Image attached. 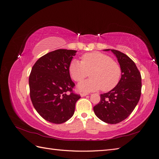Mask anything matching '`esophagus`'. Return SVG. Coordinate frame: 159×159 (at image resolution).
<instances>
[{
  "label": "esophagus",
  "instance_id": "34e87169",
  "mask_svg": "<svg viewBox=\"0 0 159 159\" xmlns=\"http://www.w3.org/2000/svg\"><path fill=\"white\" fill-rule=\"evenodd\" d=\"M88 95V93H86V92H82L80 93V95L81 96V97H84V96Z\"/></svg>",
  "mask_w": 159,
  "mask_h": 159
}]
</instances>
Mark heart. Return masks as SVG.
<instances>
[{
	"label": "heart",
	"mask_w": 159,
	"mask_h": 159,
	"mask_svg": "<svg viewBox=\"0 0 159 159\" xmlns=\"http://www.w3.org/2000/svg\"><path fill=\"white\" fill-rule=\"evenodd\" d=\"M90 71L91 78L80 83L79 90L93 91L102 89L109 91L118 85L122 73L117 62L99 52L86 53L81 56V61L72 60L69 66L71 78L77 82L84 80Z\"/></svg>",
	"instance_id": "b5f03b06"
}]
</instances>
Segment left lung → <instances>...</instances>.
<instances>
[{
  "label": "left lung",
  "instance_id": "obj_1",
  "mask_svg": "<svg viewBox=\"0 0 159 159\" xmlns=\"http://www.w3.org/2000/svg\"><path fill=\"white\" fill-rule=\"evenodd\" d=\"M111 50L116 56L121 68L118 85L107 93L101 94L94 113L102 121L116 124L127 118L135 108L141 94V75L134 62L126 54L116 50Z\"/></svg>",
  "mask_w": 159,
  "mask_h": 159
}]
</instances>
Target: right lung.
<instances>
[{
  "mask_svg": "<svg viewBox=\"0 0 159 159\" xmlns=\"http://www.w3.org/2000/svg\"><path fill=\"white\" fill-rule=\"evenodd\" d=\"M77 51L59 49L48 53L33 66L29 76L30 96L34 107L46 121L63 123L74 113L81 97L74 93L75 84L69 66Z\"/></svg>",
  "mask_w": 159,
  "mask_h": 159,
  "instance_id": "right-lung-1",
  "label": "right lung"
}]
</instances>
